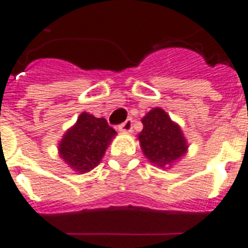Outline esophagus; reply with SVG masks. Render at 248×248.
<instances>
[{"instance_id": "esophagus-1", "label": "esophagus", "mask_w": 248, "mask_h": 248, "mask_svg": "<svg viewBox=\"0 0 248 248\" xmlns=\"http://www.w3.org/2000/svg\"><path fill=\"white\" fill-rule=\"evenodd\" d=\"M132 128H133V120L128 119V120L123 123L122 125H119V131L124 132V133H131Z\"/></svg>"}]
</instances>
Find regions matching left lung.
Masks as SVG:
<instances>
[{"label": "left lung", "instance_id": "1", "mask_svg": "<svg viewBox=\"0 0 248 248\" xmlns=\"http://www.w3.org/2000/svg\"><path fill=\"white\" fill-rule=\"evenodd\" d=\"M141 122L144 128L137 140L144 155L153 166L170 169L187 154V139L179 124L171 120L165 109L154 107Z\"/></svg>", "mask_w": 248, "mask_h": 248}]
</instances>
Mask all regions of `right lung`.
I'll return each instance as SVG.
<instances>
[{"instance_id":"1","label":"right lung","mask_w":248,"mask_h":248,"mask_svg":"<svg viewBox=\"0 0 248 248\" xmlns=\"http://www.w3.org/2000/svg\"><path fill=\"white\" fill-rule=\"evenodd\" d=\"M116 136L104 117L82 112L59 144V155L72 170L86 174L95 169Z\"/></svg>"}]
</instances>
